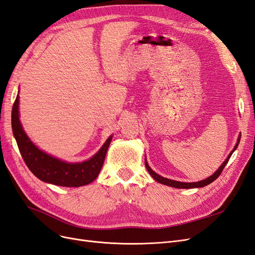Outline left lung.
<instances>
[{
    "mask_svg": "<svg viewBox=\"0 0 255 255\" xmlns=\"http://www.w3.org/2000/svg\"><path fill=\"white\" fill-rule=\"evenodd\" d=\"M238 143H240V137H238V141H237V143H236V145H235V147H234V149H233L231 152H230V154L228 155V158L226 159V161H225L223 164H221V166L217 169V171H215V174H213V175H212L211 177H209L208 179L202 180V181H199V182L186 183V182H179V181H175V180H170V179L163 178V177L159 176L158 174H155V172H154V171L149 167V165H148V164H147V162H146V161H145V166H146L147 170H148V172L150 174V176L155 180V181H158V182H160V183H162V184H165V185L172 186V187H177V188H194V187H202V186H205V185H208V184L212 183L213 181H214V180H216V179L220 176L221 171H223V169H224V168H225V166L227 165V163H228L229 159L231 158L232 153H233V152H234V150L237 148Z\"/></svg>",
    "mask_w": 255,
    "mask_h": 255,
    "instance_id": "obj_1",
    "label": "left lung"
}]
</instances>
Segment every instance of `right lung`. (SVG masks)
Returning a JSON list of instances; mask_svg holds the SVG:
<instances>
[{
	"mask_svg": "<svg viewBox=\"0 0 255 255\" xmlns=\"http://www.w3.org/2000/svg\"><path fill=\"white\" fill-rule=\"evenodd\" d=\"M18 109L19 95L12 106L11 127L22 158L32 174L41 181L59 186L78 187L94 181L103 167L112 136L108 137L102 148L90 160L81 163H67L37 148L24 132Z\"/></svg>",
	"mask_w": 255,
	"mask_h": 255,
	"instance_id": "right-lung-1",
	"label": "right lung"
}]
</instances>
